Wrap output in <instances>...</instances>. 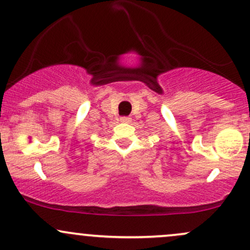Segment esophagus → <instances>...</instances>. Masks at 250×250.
Wrapping results in <instances>:
<instances>
[{
	"mask_svg": "<svg viewBox=\"0 0 250 250\" xmlns=\"http://www.w3.org/2000/svg\"><path fill=\"white\" fill-rule=\"evenodd\" d=\"M130 117H128V116H122L121 117V121L122 122H130Z\"/></svg>",
	"mask_w": 250,
	"mask_h": 250,
	"instance_id": "obj_1",
	"label": "esophagus"
}]
</instances>
